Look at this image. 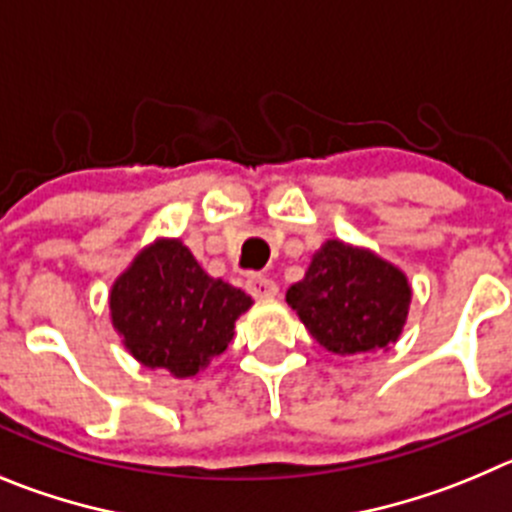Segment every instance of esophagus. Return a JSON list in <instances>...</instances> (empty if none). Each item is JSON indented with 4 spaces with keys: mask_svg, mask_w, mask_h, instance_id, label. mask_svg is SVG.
Wrapping results in <instances>:
<instances>
[{
    "mask_svg": "<svg viewBox=\"0 0 512 512\" xmlns=\"http://www.w3.org/2000/svg\"><path fill=\"white\" fill-rule=\"evenodd\" d=\"M247 293L257 300H272L278 295V283L265 278V275H252V278L247 280Z\"/></svg>",
    "mask_w": 512,
    "mask_h": 512,
    "instance_id": "obj_1",
    "label": "esophagus"
}]
</instances>
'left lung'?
<instances>
[{"mask_svg": "<svg viewBox=\"0 0 512 512\" xmlns=\"http://www.w3.org/2000/svg\"><path fill=\"white\" fill-rule=\"evenodd\" d=\"M285 300L323 348L353 356L396 343L407 323L412 285L371 250L328 240Z\"/></svg>", "mask_w": 512, "mask_h": 512, "instance_id": "8db88e82", "label": "left lung"}]
</instances>
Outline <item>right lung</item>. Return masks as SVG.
I'll return each instance as SVG.
<instances>
[{"instance_id": "obj_1", "label": "right lung", "mask_w": 512, "mask_h": 512, "mask_svg": "<svg viewBox=\"0 0 512 512\" xmlns=\"http://www.w3.org/2000/svg\"><path fill=\"white\" fill-rule=\"evenodd\" d=\"M108 305L113 328L138 364L189 379L224 353L252 298L209 278L181 240H156L118 275Z\"/></svg>"}]
</instances>
